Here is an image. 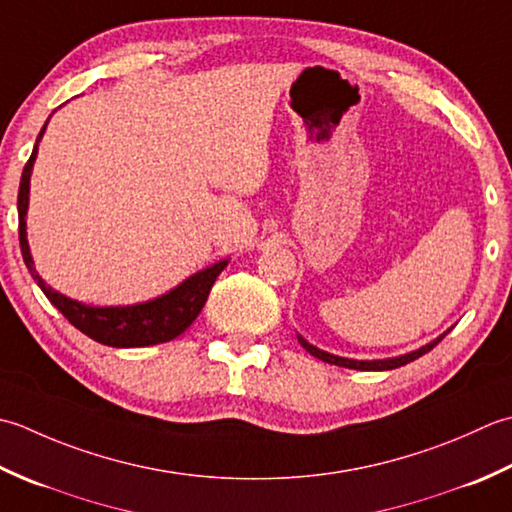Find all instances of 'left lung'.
Listing matches in <instances>:
<instances>
[{
	"instance_id": "left-lung-1",
	"label": "left lung",
	"mask_w": 512,
	"mask_h": 512,
	"mask_svg": "<svg viewBox=\"0 0 512 512\" xmlns=\"http://www.w3.org/2000/svg\"><path fill=\"white\" fill-rule=\"evenodd\" d=\"M446 336V333H444ZM444 336H440L437 340H433L431 344H426V347H422V349H417V351H413V353H406V356H400V358H389V360H371V362H367V360H349V358H338V356H331V353H327V351H320V349H316L314 344H309L305 338H298L300 340V344L302 347H305L311 356H316L318 360H322V362H329V364H338V367H347V369H358V371H387V369H398V367H402V364H409V362H413V360H417L420 356H424V353H429L437 342H440Z\"/></svg>"
}]
</instances>
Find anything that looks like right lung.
I'll return each instance as SVG.
<instances>
[{"mask_svg":"<svg viewBox=\"0 0 512 512\" xmlns=\"http://www.w3.org/2000/svg\"><path fill=\"white\" fill-rule=\"evenodd\" d=\"M46 125L41 128L37 141L44 134ZM37 156V145L33 154H30L28 163L24 165L22 181H19V194H17V212H19V247H22L24 263L30 274L37 280L41 291L48 296V300L55 305L61 314L68 318L72 327H77L88 338L97 340L108 347H150V344L168 342L192 325L196 316L201 314L207 296H210L212 285L216 276L227 267V260H221L212 267H207L198 274L190 276L183 283L156 300L143 302V305L132 307H88L81 305L77 300H70L66 296L57 294L50 289L33 267V258H30V249L26 241V210H28V185H30V170H33V161Z\"/></svg>","mask_w":512,"mask_h":512,"instance_id":"obj_1","label":"right lung"}]
</instances>
